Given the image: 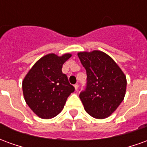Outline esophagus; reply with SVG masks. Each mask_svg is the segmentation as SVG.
<instances>
[{
  "label": "esophagus",
  "instance_id": "esophagus-1",
  "mask_svg": "<svg viewBox=\"0 0 147 147\" xmlns=\"http://www.w3.org/2000/svg\"><path fill=\"white\" fill-rule=\"evenodd\" d=\"M74 87H75L76 90H78V88H79V84H78V83H76V84L74 85Z\"/></svg>",
  "mask_w": 147,
  "mask_h": 147
}]
</instances>
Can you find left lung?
Listing matches in <instances>:
<instances>
[{"label":"left lung","instance_id":"8db88e82","mask_svg":"<svg viewBox=\"0 0 147 147\" xmlns=\"http://www.w3.org/2000/svg\"><path fill=\"white\" fill-rule=\"evenodd\" d=\"M78 57L86 71V87L80 94L85 110L98 119L109 117L123 100L126 76L103 52H83Z\"/></svg>","mask_w":147,"mask_h":147}]
</instances>
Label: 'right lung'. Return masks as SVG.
<instances>
[{"label":"right lung","mask_w":147,"mask_h":147,"mask_svg":"<svg viewBox=\"0 0 147 147\" xmlns=\"http://www.w3.org/2000/svg\"><path fill=\"white\" fill-rule=\"evenodd\" d=\"M69 53L58 57L50 53L34 64L23 81L24 99L37 116L43 119L56 117L64 108L67 98L75 91L62 66Z\"/></svg>","instance_id":"1"}]
</instances>
